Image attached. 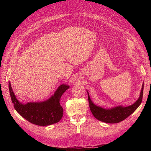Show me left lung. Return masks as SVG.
<instances>
[{"label":"left lung","mask_w":151,"mask_h":151,"mask_svg":"<svg viewBox=\"0 0 151 151\" xmlns=\"http://www.w3.org/2000/svg\"><path fill=\"white\" fill-rule=\"evenodd\" d=\"M143 89L144 84L142 85V88L139 98L133 104L127 107L119 106L111 109H104L101 107L96 106L91 101L88 92L90 110L91 113H93V116L99 121L108 123H119L124 120L128 116H129L139 106L142 101Z\"/></svg>","instance_id":"left-lung-1"}]
</instances>
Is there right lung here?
<instances>
[{
  "mask_svg": "<svg viewBox=\"0 0 151 151\" xmlns=\"http://www.w3.org/2000/svg\"><path fill=\"white\" fill-rule=\"evenodd\" d=\"M68 88V86L62 84L47 101L23 104L16 99L10 82L9 83L11 98L14 109L26 120L40 126H48L57 123L62 119L63 108L60 105V98Z\"/></svg>",
  "mask_w": 151,
  "mask_h": 151,
  "instance_id": "obj_1",
  "label": "right lung"
}]
</instances>
